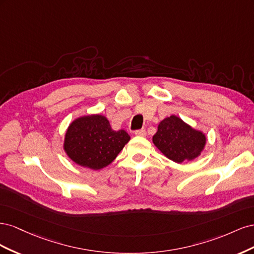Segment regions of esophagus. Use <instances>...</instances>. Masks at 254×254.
Returning <instances> with one entry per match:
<instances>
[{
  "mask_svg": "<svg viewBox=\"0 0 254 254\" xmlns=\"http://www.w3.org/2000/svg\"><path fill=\"white\" fill-rule=\"evenodd\" d=\"M136 135H140V136H145L146 135V130L145 129H140V130H136L134 132Z\"/></svg>",
  "mask_w": 254,
  "mask_h": 254,
  "instance_id": "34e87169",
  "label": "esophagus"
}]
</instances>
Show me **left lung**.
<instances>
[{
  "label": "left lung",
  "instance_id": "obj_1",
  "mask_svg": "<svg viewBox=\"0 0 254 254\" xmlns=\"http://www.w3.org/2000/svg\"><path fill=\"white\" fill-rule=\"evenodd\" d=\"M152 142L163 155L176 163L191 161L200 156L206 137L176 115L160 122Z\"/></svg>",
  "mask_w": 254,
  "mask_h": 254
}]
</instances>
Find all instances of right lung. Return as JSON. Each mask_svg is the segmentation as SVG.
Instances as JSON below:
<instances>
[{"mask_svg":"<svg viewBox=\"0 0 254 254\" xmlns=\"http://www.w3.org/2000/svg\"><path fill=\"white\" fill-rule=\"evenodd\" d=\"M129 140L125 130L114 131L104 115L92 114L71 123L64 148L76 164L97 171L109 165Z\"/></svg>","mask_w":254,"mask_h":254,"instance_id":"right-lung-1","label":"right lung"}]
</instances>
